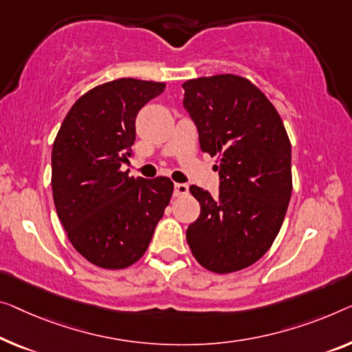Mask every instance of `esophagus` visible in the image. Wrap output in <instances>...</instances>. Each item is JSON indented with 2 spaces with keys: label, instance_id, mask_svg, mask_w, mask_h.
I'll list each match as a JSON object with an SVG mask.
<instances>
[{
  "label": "esophagus",
  "instance_id": "1",
  "mask_svg": "<svg viewBox=\"0 0 352 352\" xmlns=\"http://www.w3.org/2000/svg\"><path fill=\"white\" fill-rule=\"evenodd\" d=\"M190 192V186L186 183H175L174 185V196L180 197V196H186Z\"/></svg>",
  "mask_w": 352,
  "mask_h": 352
}]
</instances>
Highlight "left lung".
Segmentation results:
<instances>
[{
    "mask_svg": "<svg viewBox=\"0 0 352 352\" xmlns=\"http://www.w3.org/2000/svg\"><path fill=\"white\" fill-rule=\"evenodd\" d=\"M183 90L201 150L219 155L218 196L190 188L201 214L186 242L202 267L230 274L261 259L280 232L292 192L291 144L275 107L246 78L201 77Z\"/></svg>",
    "mask_w": 352,
    "mask_h": 352,
    "instance_id": "obj_1",
    "label": "left lung"
}]
</instances>
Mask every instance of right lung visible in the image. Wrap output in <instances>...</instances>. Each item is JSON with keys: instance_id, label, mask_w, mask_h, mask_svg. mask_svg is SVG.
<instances>
[{"instance_id": "1", "label": "right lung", "mask_w": 352, "mask_h": 352, "mask_svg": "<svg viewBox=\"0 0 352 352\" xmlns=\"http://www.w3.org/2000/svg\"><path fill=\"white\" fill-rule=\"evenodd\" d=\"M158 82L118 78L93 88L67 112L52 150L56 213L71 243L102 269L142 258L174 192L167 177H129L135 117L160 96Z\"/></svg>"}]
</instances>
